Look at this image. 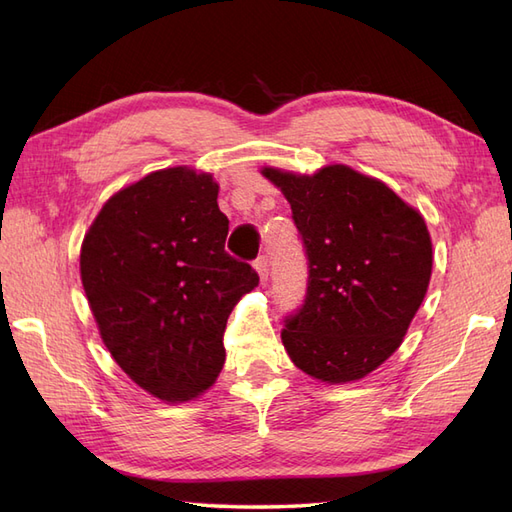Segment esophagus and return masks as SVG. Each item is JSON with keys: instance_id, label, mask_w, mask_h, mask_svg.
Returning <instances> with one entry per match:
<instances>
[{"instance_id": "esophagus-1", "label": "esophagus", "mask_w": 512, "mask_h": 512, "mask_svg": "<svg viewBox=\"0 0 512 512\" xmlns=\"http://www.w3.org/2000/svg\"><path fill=\"white\" fill-rule=\"evenodd\" d=\"M254 269L258 271V275H260V280L265 282L267 277H269V258L262 254V256H258L256 260H254Z\"/></svg>"}]
</instances>
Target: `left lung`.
Segmentation results:
<instances>
[{
	"instance_id": "1",
	"label": "left lung",
	"mask_w": 512,
	"mask_h": 512,
	"mask_svg": "<svg viewBox=\"0 0 512 512\" xmlns=\"http://www.w3.org/2000/svg\"><path fill=\"white\" fill-rule=\"evenodd\" d=\"M262 175L284 192L307 256L305 299L284 318V348L322 382L359 380L399 348L425 299V220L382 181L342 164L312 177Z\"/></svg>"
}]
</instances>
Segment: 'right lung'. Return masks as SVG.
I'll use <instances>...</instances> for the list:
<instances>
[{"instance_id":"right-lung-1","label":"right lung","mask_w":512,"mask_h":512,"mask_svg":"<svg viewBox=\"0 0 512 512\" xmlns=\"http://www.w3.org/2000/svg\"><path fill=\"white\" fill-rule=\"evenodd\" d=\"M228 218L211 175L177 166L117 192L81 247V280L102 342L162 401L218 378L232 307L258 273L224 250Z\"/></svg>"}]
</instances>
